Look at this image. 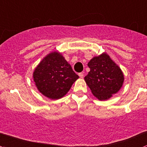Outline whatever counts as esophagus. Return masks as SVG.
Segmentation results:
<instances>
[{"label": "esophagus", "mask_w": 147, "mask_h": 147, "mask_svg": "<svg viewBox=\"0 0 147 147\" xmlns=\"http://www.w3.org/2000/svg\"><path fill=\"white\" fill-rule=\"evenodd\" d=\"M78 76H80V78H83L84 77V73H79L78 74Z\"/></svg>", "instance_id": "esophagus-1"}]
</instances>
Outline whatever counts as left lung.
I'll return each mask as SVG.
<instances>
[{
  "label": "left lung",
  "instance_id": "obj_1",
  "mask_svg": "<svg viewBox=\"0 0 147 147\" xmlns=\"http://www.w3.org/2000/svg\"><path fill=\"white\" fill-rule=\"evenodd\" d=\"M88 66L90 70L84 79L98 99H109L119 91L123 84L124 75L107 54L93 58Z\"/></svg>",
  "mask_w": 147,
  "mask_h": 147
}]
</instances>
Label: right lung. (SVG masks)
<instances>
[{
    "instance_id": "add662e5",
    "label": "right lung",
    "mask_w": 147,
    "mask_h": 147,
    "mask_svg": "<svg viewBox=\"0 0 147 147\" xmlns=\"http://www.w3.org/2000/svg\"><path fill=\"white\" fill-rule=\"evenodd\" d=\"M33 78L40 93L50 99L57 100L68 93L78 76L63 56L54 51L39 63Z\"/></svg>"
}]
</instances>
